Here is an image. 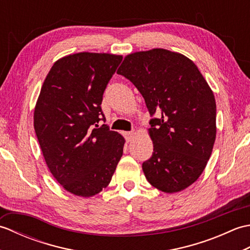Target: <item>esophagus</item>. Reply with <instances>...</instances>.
Here are the masks:
<instances>
[{
    "label": "esophagus",
    "mask_w": 250,
    "mask_h": 250,
    "mask_svg": "<svg viewBox=\"0 0 250 250\" xmlns=\"http://www.w3.org/2000/svg\"><path fill=\"white\" fill-rule=\"evenodd\" d=\"M134 135H135V132H134V131L124 132V136H125V139L126 140V142H131L132 140H133Z\"/></svg>",
    "instance_id": "obj_1"
}]
</instances>
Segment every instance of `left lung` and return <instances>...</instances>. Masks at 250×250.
Returning <instances> with one entry per match:
<instances>
[{"mask_svg": "<svg viewBox=\"0 0 250 250\" xmlns=\"http://www.w3.org/2000/svg\"><path fill=\"white\" fill-rule=\"evenodd\" d=\"M117 74L134 84L151 116L153 143L143 163L145 177L167 193L178 192L200 177L216 140V101L208 83L189 58L162 48L125 58Z\"/></svg>", "mask_w": 250, "mask_h": 250, "instance_id": "obj_1", "label": "left lung"}]
</instances>
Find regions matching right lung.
<instances>
[{
  "instance_id": "right-lung-1",
  "label": "right lung",
  "mask_w": 250,
  "mask_h": 250,
  "mask_svg": "<svg viewBox=\"0 0 250 250\" xmlns=\"http://www.w3.org/2000/svg\"><path fill=\"white\" fill-rule=\"evenodd\" d=\"M121 56L79 52L51 66L34 109V129L52 176L68 192L89 198L110 183L125 139L105 121L104 90Z\"/></svg>"
}]
</instances>
